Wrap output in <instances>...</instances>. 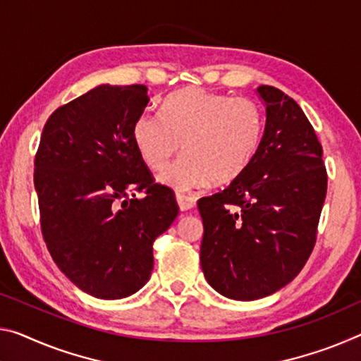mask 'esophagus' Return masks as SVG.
<instances>
[{
  "label": "esophagus",
  "mask_w": 361,
  "mask_h": 361,
  "mask_svg": "<svg viewBox=\"0 0 361 361\" xmlns=\"http://www.w3.org/2000/svg\"><path fill=\"white\" fill-rule=\"evenodd\" d=\"M176 202H178L181 212L191 210L194 205H196V197L185 196V194H176Z\"/></svg>",
  "instance_id": "obj_1"
}]
</instances>
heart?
Returning <instances> with one entry per match:
<instances>
[{
	"label": "heart",
	"instance_id": "b5f03b06",
	"mask_svg": "<svg viewBox=\"0 0 361 361\" xmlns=\"http://www.w3.org/2000/svg\"><path fill=\"white\" fill-rule=\"evenodd\" d=\"M262 136L263 114L257 102L196 87L170 94L162 116L142 114L133 127L135 145L151 170L165 169L180 146L185 151L160 175L176 191L238 178L252 162Z\"/></svg>",
	"mask_w": 361,
	"mask_h": 361
}]
</instances>
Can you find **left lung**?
I'll list each match as a JSON object with an SVG mask.
<instances>
[{"label":"left lung","instance_id":"obj_1","mask_svg":"<svg viewBox=\"0 0 361 361\" xmlns=\"http://www.w3.org/2000/svg\"><path fill=\"white\" fill-rule=\"evenodd\" d=\"M257 91L267 106L259 151L230 186L197 201L204 276L234 300L262 299L300 273L328 190L322 142L304 111L270 85Z\"/></svg>","mask_w":361,"mask_h":361}]
</instances>
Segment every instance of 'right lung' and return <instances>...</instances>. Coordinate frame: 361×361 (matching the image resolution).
Masks as SVG:
<instances>
[{"label": "right lung", "mask_w": 361, "mask_h": 361, "mask_svg": "<svg viewBox=\"0 0 361 361\" xmlns=\"http://www.w3.org/2000/svg\"><path fill=\"white\" fill-rule=\"evenodd\" d=\"M147 102L145 85H99L51 114L35 154L47 247L59 270L98 299H122L146 284L152 244L180 210L135 145Z\"/></svg>", "instance_id": "obj_1"}]
</instances>
